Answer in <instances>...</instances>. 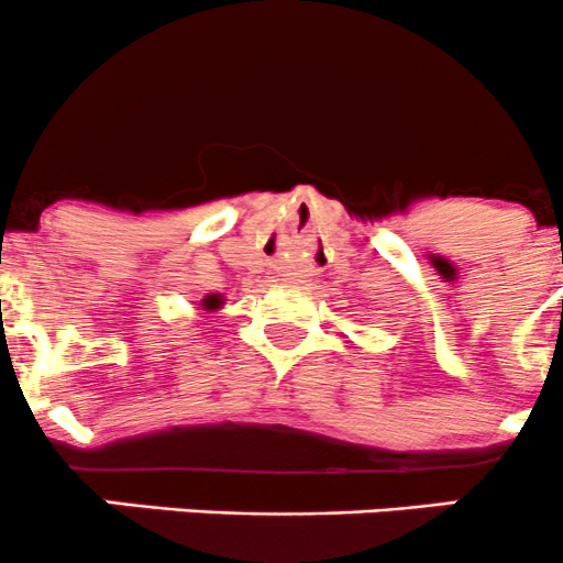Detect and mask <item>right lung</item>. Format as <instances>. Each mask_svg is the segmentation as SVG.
Instances as JSON below:
<instances>
[{"label":"right lung","mask_w":563,"mask_h":563,"mask_svg":"<svg viewBox=\"0 0 563 563\" xmlns=\"http://www.w3.org/2000/svg\"><path fill=\"white\" fill-rule=\"evenodd\" d=\"M202 305H205V310H218V307L223 305V297L221 294H207V297L202 299Z\"/></svg>","instance_id":"1"}]
</instances>
